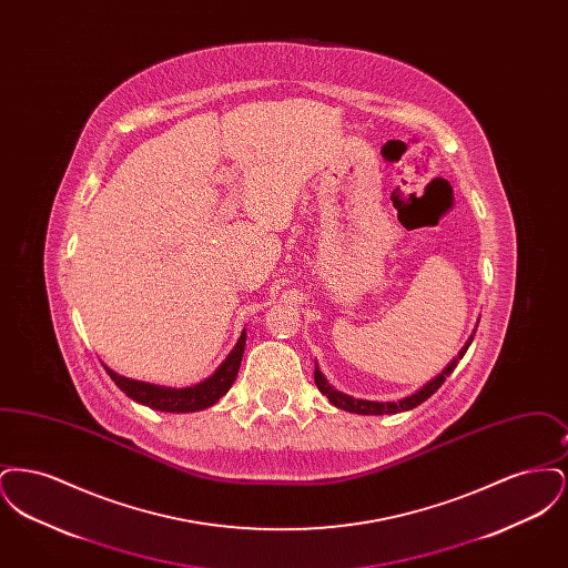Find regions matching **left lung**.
I'll return each mask as SVG.
<instances>
[{"label":"left lung","mask_w":568,"mask_h":568,"mask_svg":"<svg viewBox=\"0 0 568 568\" xmlns=\"http://www.w3.org/2000/svg\"><path fill=\"white\" fill-rule=\"evenodd\" d=\"M477 325H475V329H473L470 338L464 343V347L459 349L458 355H456V357L445 366V371H443V373H438L433 381H428V383H426L424 387H419L415 394L406 396V398L398 400V403H373V400H362V398H353V396H347V394H343V392L334 389V387L327 383V378L324 377V373L320 371L317 362H315V385L320 387V392L324 394L325 398H327L332 405L338 406V408H343V410H349V413H357V415H394V413L410 410V408L422 405L424 400H428V398L433 396L434 392L445 383V378L449 377V375L454 373V368L458 366L459 359L464 357V353H466V349L470 347V343H473V338H475Z\"/></svg>","instance_id":"1"}]
</instances>
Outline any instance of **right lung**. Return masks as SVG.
Masks as SVG:
<instances>
[{"label": "right lung", "instance_id": "obj_1", "mask_svg": "<svg viewBox=\"0 0 568 568\" xmlns=\"http://www.w3.org/2000/svg\"><path fill=\"white\" fill-rule=\"evenodd\" d=\"M244 345H246V329H243L239 343L221 362V366L216 368L215 373L190 387L153 385V383H144V381H135V378L121 377L114 371H110L109 366H104V368L110 378L116 383V387L121 392H125V396H130L135 403L151 406V408L163 410V413H193V410H202V408L215 405L221 396H225L230 392V387L234 385L236 375H239L241 362H243Z\"/></svg>", "mask_w": 568, "mask_h": 568}]
</instances>
